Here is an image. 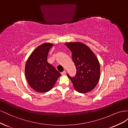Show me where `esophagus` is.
I'll list each match as a JSON object with an SVG mask.
<instances>
[{
    "label": "esophagus",
    "mask_w": 128,
    "mask_h": 128,
    "mask_svg": "<svg viewBox=\"0 0 128 128\" xmlns=\"http://www.w3.org/2000/svg\"><path fill=\"white\" fill-rule=\"evenodd\" d=\"M61 74L62 75H66V70H64V72H61Z\"/></svg>",
    "instance_id": "1"
}]
</instances>
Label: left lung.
<instances>
[{
	"label": "left lung",
	"instance_id": "left-lung-1",
	"mask_svg": "<svg viewBox=\"0 0 128 128\" xmlns=\"http://www.w3.org/2000/svg\"><path fill=\"white\" fill-rule=\"evenodd\" d=\"M72 53V59L76 68V74H67L75 90L81 94L92 91L97 85L100 76L99 62L88 46L80 42H66Z\"/></svg>",
	"mask_w": 128,
	"mask_h": 128
}]
</instances>
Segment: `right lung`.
<instances>
[{
  "label": "right lung",
  "mask_w": 128,
  "mask_h": 128,
  "mask_svg": "<svg viewBox=\"0 0 128 128\" xmlns=\"http://www.w3.org/2000/svg\"><path fill=\"white\" fill-rule=\"evenodd\" d=\"M53 44L45 42L31 54L26 61L25 75L30 86L38 92L51 90L61 74L47 61L50 49Z\"/></svg>",
  "instance_id": "obj_1"
}]
</instances>
